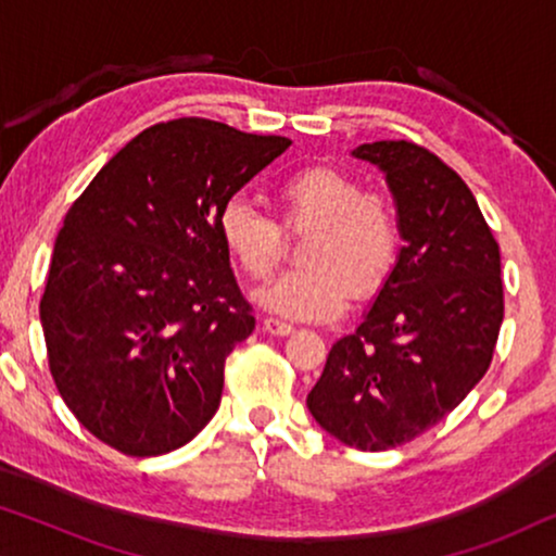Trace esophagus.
Masks as SVG:
<instances>
[{
    "mask_svg": "<svg viewBox=\"0 0 556 556\" xmlns=\"http://www.w3.org/2000/svg\"><path fill=\"white\" fill-rule=\"evenodd\" d=\"M263 331L270 333V337H288V333H293V326L280 321V318H265L263 321Z\"/></svg>",
    "mask_w": 556,
    "mask_h": 556,
    "instance_id": "obj_1",
    "label": "esophagus"
}]
</instances>
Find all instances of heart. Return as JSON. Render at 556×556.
<instances>
[{"label": "heart", "instance_id": "b5f03b06", "mask_svg": "<svg viewBox=\"0 0 556 556\" xmlns=\"http://www.w3.org/2000/svg\"><path fill=\"white\" fill-rule=\"evenodd\" d=\"M276 200L291 232H311L301 248L303 270L288 273L255 293L265 311L295 321H333L354 295H371L397 261L400 232L390 204L364 194L359 179L337 166H306L280 181ZM217 235L230 261L265 280L283 255L276 219L230 197L217 212Z\"/></svg>", "mask_w": 556, "mask_h": 556}]
</instances>
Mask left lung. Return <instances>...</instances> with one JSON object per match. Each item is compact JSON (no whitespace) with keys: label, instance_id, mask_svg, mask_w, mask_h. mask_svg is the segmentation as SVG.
<instances>
[{"label":"left lung","instance_id":"8db88e82","mask_svg":"<svg viewBox=\"0 0 556 556\" xmlns=\"http://www.w3.org/2000/svg\"><path fill=\"white\" fill-rule=\"evenodd\" d=\"M352 156L384 174L402 248L306 405L339 443L387 451L453 413L489 369L504 321L501 253L473 192L428 149L375 141Z\"/></svg>","mask_w":556,"mask_h":556}]
</instances>
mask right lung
I'll list each match as a JSON object with an SVG mask.
<instances>
[{
	"instance_id": "add662e5",
	"label": "right lung",
	"mask_w": 556,
	"mask_h": 556,
	"mask_svg": "<svg viewBox=\"0 0 556 556\" xmlns=\"http://www.w3.org/2000/svg\"><path fill=\"white\" fill-rule=\"evenodd\" d=\"M288 147L166 121L128 141L65 215L40 321L60 397L105 445L134 458L177 451L217 413L227 354L255 329L217 212Z\"/></svg>"
}]
</instances>
